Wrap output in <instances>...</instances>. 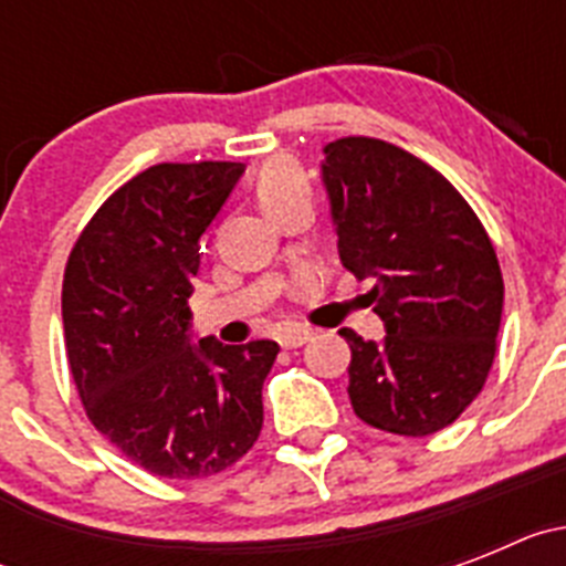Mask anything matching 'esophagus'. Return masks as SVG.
<instances>
[{"label":"esophagus","mask_w":566,"mask_h":566,"mask_svg":"<svg viewBox=\"0 0 566 566\" xmlns=\"http://www.w3.org/2000/svg\"><path fill=\"white\" fill-rule=\"evenodd\" d=\"M277 339L283 348H300V345H306L312 339V332L308 328H286V332H280Z\"/></svg>","instance_id":"34e87169"}]
</instances>
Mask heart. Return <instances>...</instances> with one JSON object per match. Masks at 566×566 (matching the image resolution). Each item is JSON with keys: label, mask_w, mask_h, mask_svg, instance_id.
I'll return each mask as SVG.
<instances>
[{"label": "heart", "mask_w": 566, "mask_h": 566, "mask_svg": "<svg viewBox=\"0 0 566 566\" xmlns=\"http://www.w3.org/2000/svg\"><path fill=\"white\" fill-rule=\"evenodd\" d=\"M308 195L306 175L300 172L292 161H272L263 167L258 178V201L269 214H277V209L286 201Z\"/></svg>", "instance_id": "b5f03b06"}]
</instances>
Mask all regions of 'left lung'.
Instances as JSON below:
<instances>
[{
    "mask_svg": "<svg viewBox=\"0 0 566 566\" xmlns=\"http://www.w3.org/2000/svg\"><path fill=\"white\" fill-rule=\"evenodd\" d=\"M326 184L337 249L385 339L352 345L348 397L363 422L399 437H431L468 408L490 374L504 283L496 249L453 184L379 138L326 144Z\"/></svg>",
    "mask_w": 566,
    "mask_h": 566,
    "instance_id": "8db88e82",
    "label": "left lung"
}]
</instances>
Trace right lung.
<instances>
[{
    "label": "right lung",
    "instance_id": "add662e5",
    "mask_svg": "<svg viewBox=\"0 0 566 566\" xmlns=\"http://www.w3.org/2000/svg\"><path fill=\"white\" fill-rule=\"evenodd\" d=\"M243 164H155L90 218L62 283L64 345L87 419L138 468L214 476L258 442L280 345L189 337L201 234Z\"/></svg>",
    "mask_w": 566,
    "mask_h": 566
}]
</instances>
